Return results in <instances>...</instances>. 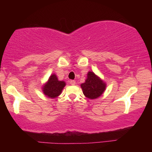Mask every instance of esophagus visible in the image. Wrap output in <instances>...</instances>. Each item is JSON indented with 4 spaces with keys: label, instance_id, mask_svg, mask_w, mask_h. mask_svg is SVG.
<instances>
[{
    "label": "esophagus",
    "instance_id": "1",
    "mask_svg": "<svg viewBox=\"0 0 152 152\" xmlns=\"http://www.w3.org/2000/svg\"><path fill=\"white\" fill-rule=\"evenodd\" d=\"M70 84H71V85H75V80H70Z\"/></svg>",
    "mask_w": 152,
    "mask_h": 152
}]
</instances>
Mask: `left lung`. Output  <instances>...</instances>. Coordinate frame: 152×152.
Here are the masks:
<instances>
[{
  "mask_svg": "<svg viewBox=\"0 0 152 152\" xmlns=\"http://www.w3.org/2000/svg\"><path fill=\"white\" fill-rule=\"evenodd\" d=\"M83 93L89 99H96L104 93L106 84L94 72H88L86 82L81 84Z\"/></svg>",
  "mask_w": 152,
  "mask_h": 152,
  "instance_id": "1",
  "label": "left lung"
}]
</instances>
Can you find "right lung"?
I'll list each match as a JSON object with an SVG mask.
<instances>
[{
	"instance_id": "obj_1",
	"label": "right lung",
	"mask_w": 152,
	"mask_h": 152,
	"mask_svg": "<svg viewBox=\"0 0 152 152\" xmlns=\"http://www.w3.org/2000/svg\"><path fill=\"white\" fill-rule=\"evenodd\" d=\"M65 85V82L58 80L57 76L53 74L50 77L48 82L43 87V93L50 98H55L61 94Z\"/></svg>"
}]
</instances>
